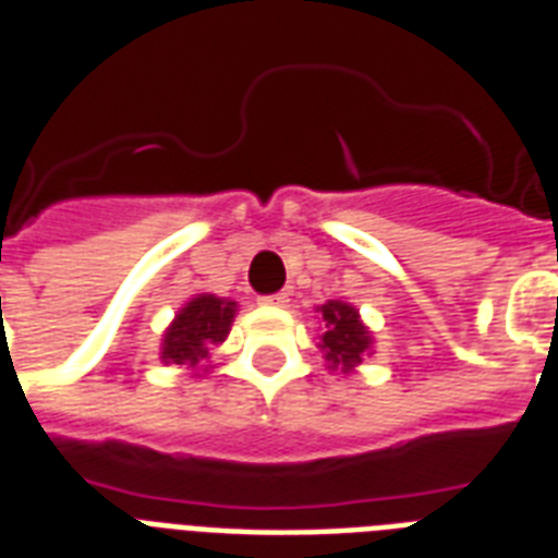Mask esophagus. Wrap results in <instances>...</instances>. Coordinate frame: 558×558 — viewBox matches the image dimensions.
<instances>
[{
	"instance_id": "34e87169",
	"label": "esophagus",
	"mask_w": 558,
	"mask_h": 558,
	"mask_svg": "<svg viewBox=\"0 0 558 558\" xmlns=\"http://www.w3.org/2000/svg\"><path fill=\"white\" fill-rule=\"evenodd\" d=\"M263 306H287L289 304V295L287 292H278V295H266L260 298Z\"/></svg>"
}]
</instances>
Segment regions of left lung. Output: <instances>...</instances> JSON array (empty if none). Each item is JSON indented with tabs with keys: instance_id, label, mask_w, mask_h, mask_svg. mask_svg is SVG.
I'll return each mask as SVG.
<instances>
[{
	"instance_id": "obj_1",
	"label": "left lung",
	"mask_w": 558,
	"mask_h": 558,
	"mask_svg": "<svg viewBox=\"0 0 558 558\" xmlns=\"http://www.w3.org/2000/svg\"><path fill=\"white\" fill-rule=\"evenodd\" d=\"M322 315V336L315 348L322 350L327 371L353 373L373 353V332L367 330L362 315L348 301H327L315 306Z\"/></svg>"
}]
</instances>
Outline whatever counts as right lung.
Listing matches in <instances>:
<instances>
[{
  "label": "right lung",
  "instance_id": "right-lung-1",
  "mask_svg": "<svg viewBox=\"0 0 558 558\" xmlns=\"http://www.w3.org/2000/svg\"><path fill=\"white\" fill-rule=\"evenodd\" d=\"M236 318V301L231 298L199 292L187 304H182L173 322L161 332L159 359L165 365H177L193 371V376L208 373L210 350L222 344Z\"/></svg>",
  "mask_w": 558,
  "mask_h": 558
}]
</instances>
